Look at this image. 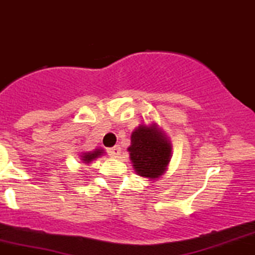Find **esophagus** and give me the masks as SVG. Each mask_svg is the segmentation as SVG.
<instances>
[{
    "label": "esophagus",
    "instance_id": "esophagus-1",
    "mask_svg": "<svg viewBox=\"0 0 255 255\" xmlns=\"http://www.w3.org/2000/svg\"><path fill=\"white\" fill-rule=\"evenodd\" d=\"M108 153H109V156H112V157H118L121 153V147L117 144V146L112 147V148H108Z\"/></svg>",
    "mask_w": 255,
    "mask_h": 255
}]
</instances>
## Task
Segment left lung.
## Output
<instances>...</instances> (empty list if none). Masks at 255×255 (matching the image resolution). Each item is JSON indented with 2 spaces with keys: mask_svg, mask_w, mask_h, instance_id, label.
Returning a JSON list of instances; mask_svg holds the SVG:
<instances>
[{
  "mask_svg": "<svg viewBox=\"0 0 255 255\" xmlns=\"http://www.w3.org/2000/svg\"><path fill=\"white\" fill-rule=\"evenodd\" d=\"M129 158L137 175L154 181L162 177L171 161V141L156 123L139 125L130 134Z\"/></svg>",
  "mask_w": 255,
  "mask_h": 255,
  "instance_id": "1",
  "label": "left lung"
}]
</instances>
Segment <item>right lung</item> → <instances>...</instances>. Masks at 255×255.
Returning <instances> with one entry per match:
<instances>
[{
  "instance_id": "1",
  "label": "right lung",
  "mask_w": 255,
  "mask_h": 255,
  "mask_svg": "<svg viewBox=\"0 0 255 255\" xmlns=\"http://www.w3.org/2000/svg\"><path fill=\"white\" fill-rule=\"evenodd\" d=\"M104 153H106V152H104V149L95 148L94 151L83 152V153L80 154V160H82V162L85 163V165H89V163L92 162V161L97 160L98 157L103 156Z\"/></svg>"
}]
</instances>
